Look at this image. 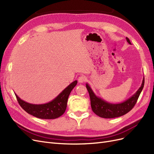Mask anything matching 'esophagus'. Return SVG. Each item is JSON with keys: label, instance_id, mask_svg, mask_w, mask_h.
<instances>
[{"label": "esophagus", "instance_id": "obj_1", "mask_svg": "<svg viewBox=\"0 0 154 154\" xmlns=\"http://www.w3.org/2000/svg\"><path fill=\"white\" fill-rule=\"evenodd\" d=\"M86 80H87V77L84 75L80 76L78 78V82L80 83H84L86 82Z\"/></svg>", "mask_w": 154, "mask_h": 154}]
</instances>
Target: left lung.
Segmentation results:
<instances>
[{
    "label": "left lung",
    "instance_id": "left-lung-1",
    "mask_svg": "<svg viewBox=\"0 0 154 154\" xmlns=\"http://www.w3.org/2000/svg\"><path fill=\"white\" fill-rule=\"evenodd\" d=\"M126 39L129 44H131L130 40L126 37ZM144 84V78H143L141 87L135 94L126 101L120 103H110L97 97L92 90V88L88 83H86V87L89 93L92 111L101 118H114L122 116L129 111L131 110L134 105H136L143 90Z\"/></svg>",
    "mask_w": 154,
    "mask_h": 154
}]
</instances>
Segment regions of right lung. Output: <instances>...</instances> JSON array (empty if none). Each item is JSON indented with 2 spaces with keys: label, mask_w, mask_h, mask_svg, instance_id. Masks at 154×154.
Returning a JSON list of instances; mask_svg holds the SVG:
<instances>
[{
  "label": "right lung",
  "mask_w": 154,
  "mask_h": 154,
  "mask_svg": "<svg viewBox=\"0 0 154 154\" xmlns=\"http://www.w3.org/2000/svg\"><path fill=\"white\" fill-rule=\"evenodd\" d=\"M77 83V80L74 81L54 100L44 104L36 105L27 103L21 100L16 94H15L18 103L26 112L40 119H53L59 118L65 112L67 108L69 96Z\"/></svg>",
  "instance_id": "obj_1"
}]
</instances>
